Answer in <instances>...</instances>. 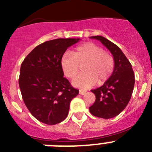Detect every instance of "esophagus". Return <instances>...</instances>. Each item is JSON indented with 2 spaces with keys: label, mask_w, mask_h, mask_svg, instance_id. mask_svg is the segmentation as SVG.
I'll use <instances>...</instances> for the list:
<instances>
[{
  "label": "esophagus",
  "mask_w": 152,
  "mask_h": 152,
  "mask_svg": "<svg viewBox=\"0 0 152 152\" xmlns=\"http://www.w3.org/2000/svg\"><path fill=\"white\" fill-rule=\"evenodd\" d=\"M86 93H87V91H84V90H80V91H79V94H80V95H84V94H85Z\"/></svg>",
  "instance_id": "34e87169"
}]
</instances>
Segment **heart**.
Instances as JSON below:
<instances>
[{
    "label": "heart",
    "mask_w": 152,
    "mask_h": 152,
    "mask_svg": "<svg viewBox=\"0 0 152 152\" xmlns=\"http://www.w3.org/2000/svg\"><path fill=\"white\" fill-rule=\"evenodd\" d=\"M61 68L68 78H74L84 66L83 74L77 76L72 84L77 88L87 89L97 82L103 84L112 75L114 59L103 48L92 42L77 47L73 54L65 53L61 58Z\"/></svg>",
    "instance_id": "b5f03b06"
}]
</instances>
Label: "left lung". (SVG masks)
<instances>
[{
  "label": "left lung",
  "instance_id": "left-lung-1",
  "mask_svg": "<svg viewBox=\"0 0 152 152\" xmlns=\"http://www.w3.org/2000/svg\"><path fill=\"white\" fill-rule=\"evenodd\" d=\"M102 42L113 56L114 70L103 86L92 90L96 100L89 110L92 115L110 119L119 115L131 99L135 84V75L132 64L119 47L101 36H91Z\"/></svg>",
  "mask_w": 152,
  "mask_h": 152
}]
</instances>
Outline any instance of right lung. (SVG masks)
<instances>
[{"mask_svg": "<svg viewBox=\"0 0 152 152\" xmlns=\"http://www.w3.org/2000/svg\"><path fill=\"white\" fill-rule=\"evenodd\" d=\"M80 39H56L40 44L21 64L19 86L30 113L41 123L56 125L65 119L70 103L77 96L64 77L61 61L68 47Z\"/></svg>", "mask_w": 152, "mask_h": 152, "instance_id": "add662e5", "label": "right lung"}]
</instances>
